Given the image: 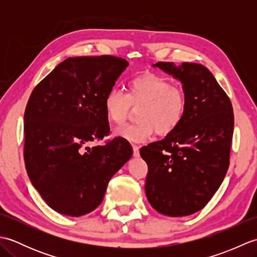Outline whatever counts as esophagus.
I'll return each instance as SVG.
<instances>
[{
    "label": "esophagus",
    "instance_id": "1",
    "mask_svg": "<svg viewBox=\"0 0 257 257\" xmlns=\"http://www.w3.org/2000/svg\"><path fill=\"white\" fill-rule=\"evenodd\" d=\"M133 149H134V157H139L140 156V152H139V146H136L134 145L133 146Z\"/></svg>",
    "mask_w": 257,
    "mask_h": 257
}]
</instances>
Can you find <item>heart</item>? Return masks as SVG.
Instances as JSON below:
<instances>
[{
  "mask_svg": "<svg viewBox=\"0 0 257 257\" xmlns=\"http://www.w3.org/2000/svg\"><path fill=\"white\" fill-rule=\"evenodd\" d=\"M106 117L114 124H121L137 111L136 123L125 124L116 130V135L132 143H143L157 133L170 135L185 116L188 108L187 92L173 86L168 78L154 73H146L129 80L127 92L111 89L103 100Z\"/></svg>",
  "mask_w": 257,
  "mask_h": 257,
  "instance_id": "b5f03b06",
  "label": "heart"
}]
</instances>
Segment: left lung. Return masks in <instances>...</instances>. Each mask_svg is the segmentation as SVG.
<instances>
[{
    "label": "left lung",
    "mask_w": 257,
    "mask_h": 257,
    "mask_svg": "<svg viewBox=\"0 0 257 257\" xmlns=\"http://www.w3.org/2000/svg\"><path fill=\"white\" fill-rule=\"evenodd\" d=\"M154 66L181 81L188 108L173 133L140 149L148 165L146 194L161 214L187 216L203 209L225 177L234 128L233 107L203 65L176 66L158 62Z\"/></svg>",
    "instance_id": "obj_1"
}]
</instances>
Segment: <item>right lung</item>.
<instances>
[{"mask_svg":"<svg viewBox=\"0 0 257 257\" xmlns=\"http://www.w3.org/2000/svg\"><path fill=\"white\" fill-rule=\"evenodd\" d=\"M128 62L101 55L69 57L30 96L24 114V161L34 188L53 210L80 216L99 205L109 180L133 156L109 135L103 100Z\"/></svg>","mask_w":257,"mask_h":257,"instance_id":"obj_1","label":"right lung"}]
</instances>
